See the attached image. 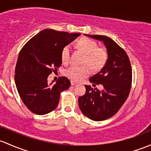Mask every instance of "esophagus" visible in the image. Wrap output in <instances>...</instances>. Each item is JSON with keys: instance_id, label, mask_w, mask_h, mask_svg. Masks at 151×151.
I'll return each instance as SVG.
<instances>
[{"instance_id": "34e87169", "label": "esophagus", "mask_w": 151, "mask_h": 151, "mask_svg": "<svg viewBox=\"0 0 151 151\" xmlns=\"http://www.w3.org/2000/svg\"><path fill=\"white\" fill-rule=\"evenodd\" d=\"M77 84V82H75L74 81H71V85H73V86H74V85H76Z\"/></svg>"}]
</instances>
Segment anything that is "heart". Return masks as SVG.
<instances>
[{"instance_id":"1","label":"heart","mask_w":151,"mask_h":151,"mask_svg":"<svg viewBox=\"0 0 151 151\" xmlns=\"http://www.w3.org/2000/svg\"><path fill=\"white\" fill-rule=\"evenodd\" d=\"M77 47L86 53L84 61V66H71L65 71V75L71 80L79 82L88 77L90 74L91 69H99L104 66L108 58L106 50L103 47H98L94 40L88 37H82L77 41ZM71 47L69 45L63 47L61 53V61L63 63H68L70 60Z\"/></svg>"}]
</instances>
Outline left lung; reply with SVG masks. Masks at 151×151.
I'll use <instances>...</instances> for the list:
<instances>
[{
    "instance_id": "obj_1",
    "label": "left lung",
    "mask_w": 151,
    "mask_h": 151,
    "mask_svg": "<svg viewBox=\"0 0 151 151\" xmlns=\"http://www.w3.org/2000/svg\"><path fill=\"white\" fill-rule=\"evenodd\" d=\"M86 35L104 42L108 59L103 69L89 80L92 83L102 85L104 89L99 90L85 85L86 93L79 98V106L90 119L104 121L116 114L129 96L132 79L131 63L125 50L111 38Z\"/></svg>"
}]
</instances>
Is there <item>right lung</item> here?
<instances>
[{"instance_id": "add662e5", "label": "right lung", "mask_w": 151, "mask_h": 151, "mask_svg": "<svg viewBox=\"0 0 151 151\" xmlns=\"http://www.w3.org/2000/svg\"><path fill=\"white\" fill-rule=\"evenodd\" d=\"M46 29L29 40L20 50L15 68V83L22 101L28 109L37 115L53 111L60 94L70 87L66 77L56 83H47V77L61 66L63 47L80 36Z\"/></svg>"}]
</instances>
